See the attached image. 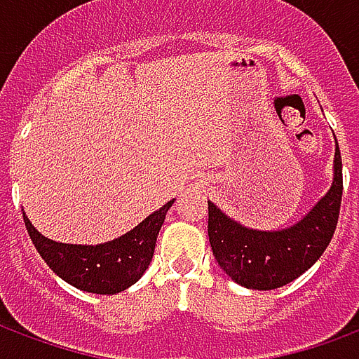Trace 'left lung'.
Listing matches in <instances>:
<instances>
[{
  "label": "left lung",
  "mask_w": 359,
  "mask_h": 359,
  "mask_svg": "<svg viewBox=\"0 0 359 359\" xmlns=\"http://www.w3.org/2000/svg\"><path fill=\"white\" fill-rule=\"evenodd\" d=\"M340 202L342 159L337 144L331 190L290 229L273 233L252 231L208 202V234L213 256L234 283L246 288L273 290L288 285L316 264L329 246L339 223Z\"/></svg>",
  "instance_id": "8db88e82"
}]
</instances>
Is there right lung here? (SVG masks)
<instances>
[{
    "label": "right lung",
    "mask_w": 359,
    "mask_h": 359,
    "mask_svg": "<svg viewBox=\"0 0 359 359\" xmlns=\"http://www.w3.org/2000/svg\"><path fill=\"white\" fill-rule=\"evenodd\" d=\"M172 202L144 219L130 233L100 246H73L46 238L25 217L28 236L50 269L84 292L115 294L134 285L146 273L159 229Z\"/></svg>",
    "instance_id": "add662e5"
}]
</instances>
